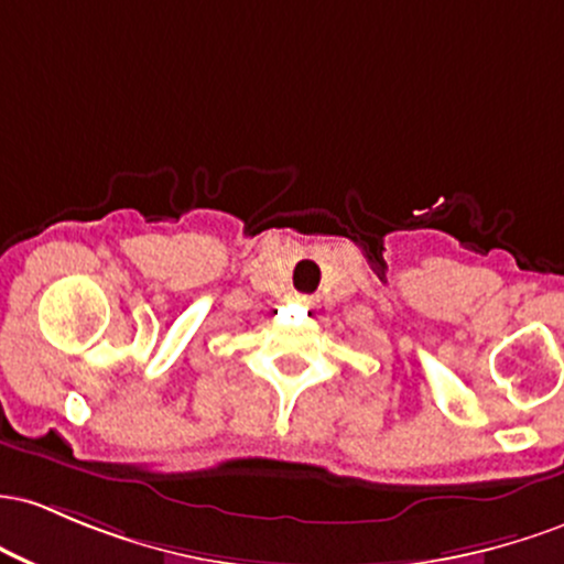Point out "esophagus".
<instances>
[{
	"label": "esophagus",
	"mask_w": 564,
	"mask_h": 564,
	"mask_svg": "<svg viewBox=\"0 0 564 564\" xmlns=\"http://www.w3.org/2000/svg\"><path fill=\"white\" fill-rule=\"evenodd\" d=\"M295 303H301L303 308H314L316 306L314 295H295Z\"/></svg>",
	"instance_id": "1"
}]
</instances>
